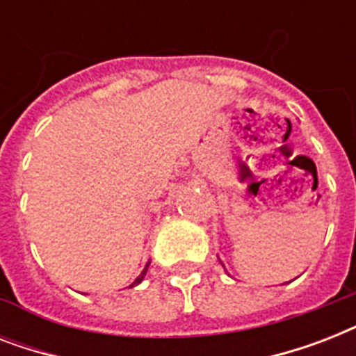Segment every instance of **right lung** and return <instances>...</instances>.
Instances as JSON below:
<instances>
[{"mask_svg":"<svg viewBox=\"0 0 356 356\" xmlns=\"http://www.w3.org/2000/svg\"><path fill=\"white\" fill-rule=\"evenodd\" d=\"M147 266H149V264H147ZM147 266H145L144 271H142V273H140V275L136 277V279H134V282H133V284H131V286H134V284H140V282H142V279H144V275H145V271H147Z\"/></svg>","mask_w":356,"mask_h":356,"instance_id":"1","label":"right lung"}]
</instances>
